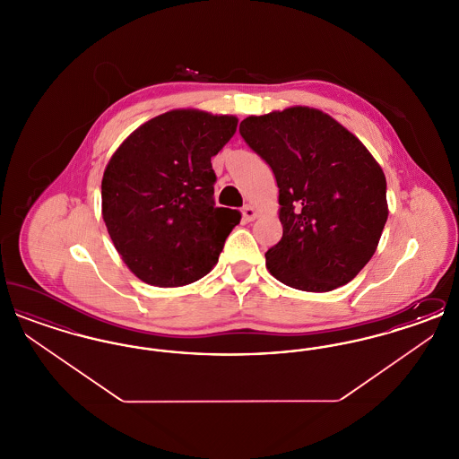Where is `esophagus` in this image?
Returning <instances> with one entry per match:
<instances>
[{
    "label": "esophagus",
    "instance_id": "34e87169",
    "mask_svg": "<svg viewBox=\"0 0 459 459\" xmlns=\"http://www.w3.org/2000/svg\"><path fill=\"white\" fill-rule=\"evenodd\" d=\"M256 217H258V212H256L253 206L246 204V206L242 208V219L246 220V221H253Z\"/></svg>",
    "mask_w": 459,
    "mask_h": 459
}]
</instances>
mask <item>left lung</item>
Segmentation results:
<instances>
[{"label":"left lung","mask_w":459,"mask_h":459,"mask_svg":"<svg viewBox=\"0 0 459 459\" xmlns=\"http://www.w3.org/2000/svg\"><path fill=\"white\" fill-rule=\"evenodd\" d=\"M279 186L282 239L266 268L282 284L327 292L370 262L387 221V184L363 143L330 115L292 107L240 122Z\"/></svg>","instance_id":"left-lung-1"}]
</instances>
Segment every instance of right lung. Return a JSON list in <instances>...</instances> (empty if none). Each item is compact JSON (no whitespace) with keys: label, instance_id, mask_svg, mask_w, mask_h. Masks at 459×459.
<instances>
[{"label":"right lung","instance_id":"add662e5","mask_svg":"<svg viewBox=\"0 0 459 459\" xmlns=\"http://www.w3.org/2000/svg\"><path fill=\"white\" fill-rule=\"evenodd\" d=\"M238 129L232 115L172 109L120 144L101 182L103 220L132 273L178 287L204 277L240 213L215 206L212 156Z\"/></svg>","mask_w":459,"mask_h":459}]
</instances>
